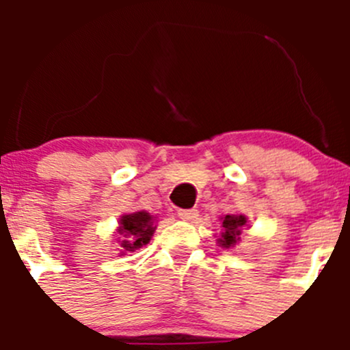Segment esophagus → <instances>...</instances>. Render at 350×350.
Segmentation results:
<instances>
[{"label":"esophagus","instance_id":"esophagus-1","mask_svg":"<svg viewBox=\"0 0 350 350\" xmlns=\"http://www.w3.org/2000/svg\"><path fill=\"white\" fill-rule=\"evenodd\" d=\"M178 217L181 218V220H195L198 217V210H178Z\"/></svg>","mask_w":350,"mask_h":350}]
</instances>
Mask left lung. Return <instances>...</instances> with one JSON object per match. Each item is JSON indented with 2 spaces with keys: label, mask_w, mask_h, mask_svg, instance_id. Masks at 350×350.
<instances>
[{
  "label": "left lung",
  "mask_w": 350,
  "mask_h": 350,
  "mask_svg": "<svg viewBox=\"0 0 350 350\" xmlns=\"http://www.w3.org/2000/svg\"><path fill=\"white\" fill-rule=\"evenodd\" d=\"M247 224V218L243 215H227L224 218V234H221L220 243L224 247H234L241 241L242 227Z\"/></svg>",
  "instance_id": "left-lung-1"
}]
</instances>
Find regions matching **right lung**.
Here are the masks:
<instances>
[{
  "label": "right lung",
  "mask_w": 350,
  "mask_h": 350,
  "mask_svg": "<svg viewBox=\"0 0 350 350\" xmlns=\"http://www.w3.org/2000/svg\"><path fill=\"white\" fill-rule=\"evenodd\" d=\"M154 228L152 217L146 213V211H137V213L122 217V220H120L122 241H118L120 247H122V252L126 254L130 250H135L149 243L154 234Z\"/></svg>",
  "instance_id": "1"
}]
</instances>
